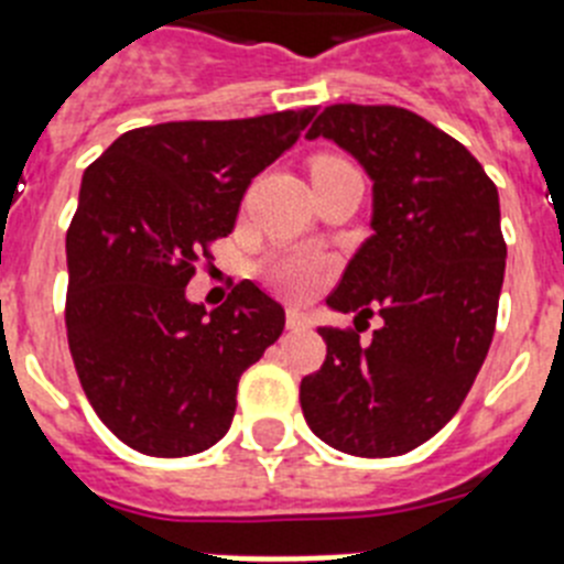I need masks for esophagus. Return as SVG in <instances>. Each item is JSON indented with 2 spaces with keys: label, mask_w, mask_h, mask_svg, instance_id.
Returning <instances> with one entry per match:
<instances>
[{
  "label": "esophagus",
  "mask_w": 564,
  "mask_h": 564,
  "mask_svg": "<svg viewBox=\"0 0 564 564\" xmlns=\"http://www.w3.org/2000/svg\"><path fill=\"white\" fill-rule=\"evenodd\" d=\"M285 325L288 330H311V318H307V313L296 311V307H288Z\"/></svg>",
  "instance_id": "1"
}]
</instances>
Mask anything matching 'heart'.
<instances>
[{"label":"heart","mask_w":564,"mask_h":564,"mask_svg":"<svg viewBox=\"0 0 564 564\" xmlns=\"http://www.w3.org/2000/svg\"><path fill=\"white\" fill-rule=\"evenodd\" d=\"M318 161H330V158H318ZM262 273L279 296L307 299L330 273V259L325 253L299 248V251L276 253V257L268 259Z\"/></svg>","instance_id":"heart-1"}]
</instances>
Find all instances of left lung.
Masks as SVG:
<instances>
[{
	"mask_svg": "<svg viewBox=\"0 0 564 564\" xmlns=\"http://www.w3.org/2000/svg\"><path fill=\"white\" fill-rule=\"evenodd\" d=\"M325 134L372 177V237L327 305L381 316L370 344L322 327L327 356L299 401L327 446L395 457L446 426L491 347L506 273L500 197L477 158L421 115L390 104H333Z\"/></svg>",
	"mask_w": 564,
	"mask_h": 564,
	"instance_id": "8db88e82",
	"label": "left lung"
}]
</instances>
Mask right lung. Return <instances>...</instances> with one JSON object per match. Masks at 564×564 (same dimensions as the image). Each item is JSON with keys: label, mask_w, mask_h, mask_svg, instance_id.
Masks as SVG:
<instances>
[{"label": "right lung", "mask_w": 564, "mask_h": 564, "mask_svg": "<svg viewBox=\"0 0 564 564\" xmlns=\"http://www.w3.org/2000/svg\"><path fill=\"white\" fill-rule=\"evenodd\" d=\"M313 115L138 127L84 172L67 228L64 325L84 395L129 449L188 457L231 426L239 376L276 341L285 311L239 282L206 313L186 285L234 231L253 177Z\"/></svg>", "instance_id": "right-lung-1"}]
</instances>
